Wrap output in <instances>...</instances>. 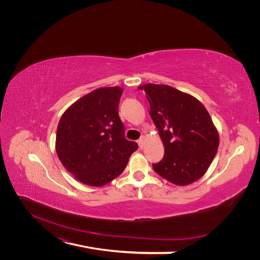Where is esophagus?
<instances>
[{
    "label": "esophagus",
    "mask_w": 260,
    "mask_h": 260,
    "mask_svg": "<svg viewBox=\"0 0 260 260\" xmlns=\"http://www.w3.org/2000/svg\"><path fill=\"white\" fill-rule=\"evenodd\" d=\"M144 139H145V137H144V136H141V137H140V139L138 140V144H139V147H140V148H143V143H144Z\"/></svg>",
    "instance_id": "34e87169"
}]
</instances>
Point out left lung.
I'll return each mask as SVG.
<instances>
[{"instance_id": "1", "label": "left lung", "mask_w": 260, "mask_h": 260, "mask_svg": "<svg viewBox=\"0 0 260 260\" xmlns=\"http://www.w3.org/2000/svg\"><path fill=\"white\" fill-rule=\"evenodd\" d=\"M149 115L165 145V156L153 165L162 178L187 185L206 174L217 153L219 135L210 114L193 95L169 85L144 84Z\"/></svg>"}]
</instances>
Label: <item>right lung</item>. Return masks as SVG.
I'll list each match as a JSON object with an SVG mask.
<instances>
[{"label":"right lung","instance_id":"obj_1","mask_svg":"<svg viewBox=\"0 0 260 260\" xmlns=\"http://www.w3.org/2000/svg\"><path fill=\"white\" fill-rule=\"evenodd\" d=\"M122 92L118 86L94 89L68 107L59 121L57 155L86 185L102 186L117 178L138 148L125 138L118 115Z\"/></svg>","mask_w":260,"mask_h":260}]
</instances>
